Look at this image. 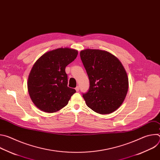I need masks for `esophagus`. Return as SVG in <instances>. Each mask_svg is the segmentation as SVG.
Here are the masks:
<instances>
[{
    "label": "esophagus",
    "mask_w": 160,
    "mask_h": 160,
    "mask_svg": "<svg viewBox=\"0 0 160 160\" xmlns=\"http://www.w3.org/2000/svg\"><path fill=\"white\" fill-rule=\"evenodd\" d=\"M75 90H76V91H77V92H78V91H79V90H80L79 86H77V87L75 88Z\"/></svg>",
    "instance_id": "1"
}]
</instances>
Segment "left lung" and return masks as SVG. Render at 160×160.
Wrapping results in <instances>:
<instances>
[{
  "instance_id": "left-lung-1",
  "label": "left lung",
  "mask_w": 160,
  "mask_h": 160,
  "mask_svg": "<svg viewBox=\"0 0 160 160\" xmlns=\"http://www.w3.org/2000/svg\"><path fill=\"white\" fill-rule=\"evenodd\" d=\"M80 58L90 82L83 97L88 108L105 115L117 110L128 92V79L121 62L111 53L99 49H85Z\"/></svg>"
}]
</instances>
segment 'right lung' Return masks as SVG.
Here are the masks:
<instances>
[{
	"mask_svg": "<svg viewBox=\"0 0 160 160\" xmlns=\"http://www.w3.org/2000/svg\"><path fill=\"white\" fill-rule=\"evenodd\" d=\"M78 51L59 48L42 55L34 64L28 80V90L34 104L40 110L54 112L68 103L76 90L68 87L65 68Z\"/></svg>",
	"mask_w": 160,
	"mask_h": 160,
	"instance_id": "add662e5",
	"label": "right lung"
}]
</instances>
